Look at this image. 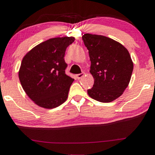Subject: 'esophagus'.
<instances>
[{
	"label": "esophagus",
	"mask_w": 155,
	"mask_h": 155,
	"mask_svg": "<svg viewBox=\"0 0 155 155\" xmlns=\"http://www.w3.org/2000/svg\"><path fill=\"white\" fill-rule=\"evenodd\" d=\"M84 76V73H81V74H79L76 75V78L79 79H81Z\"/></svg>",
	"instance_id": "1"
}]
</instances>
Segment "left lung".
I'll list each match as a JSON object with an SVG mask.
<instances>
[{
	"label": "left lung",
	"mask_w": 155,
	"mask_h": 155,
	"mask_svg": "<svg viewBox=\"0 0 155 155\" xmlns=\"http://www.w3.org/2000/svg\"><path fill=\"white\" fill-rule=\"evenodd\" d=\"M91 62V74L94 84L87 90L90 97L108 103L123 94L128 87L133 62L128 50L109 37L85 34L82 36Z\"/></svg>",
	"instance_id": "left-lung-1"
}]
</instances>
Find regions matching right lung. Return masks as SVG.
Returning a JSON list of instances; mask_svg holds the SVG:
<instances>
[{"mask_svg":"<svg viewBox=\"0 0 155 155\" xmlns=\"http://www.w3.org/2000/svg\"><path fill=\"white\" fill-rule=\"evenodd\" d=\"M73 37H55L42 42L23 57L19 79L23 90L38 106L59 107L67 100L74 79L66 75L65 51L74 42Z\"/></svg>","mask_w":155,"mask_h":155,"instance_id":"obj_1","label":"right lung"}]
</instances>
